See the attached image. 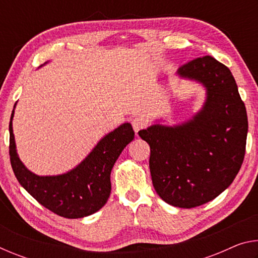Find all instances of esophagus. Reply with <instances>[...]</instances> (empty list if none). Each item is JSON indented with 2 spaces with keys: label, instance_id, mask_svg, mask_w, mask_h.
Listing matches in <instances>:
<instances>
[{
  "label": "esophagus",
  "instance_id": "esophagus-1",
  "mask_svg": "<svg viewBox=\"0 0 258 258\" xmlns=\"http://www.w3.org/2000/svg\"><path fill=\"white\" fill-rule=\"evenodd\" d=\"M131 124H132L135 133H138L139 131H141L146 126L145 119H143L142 117H134L132 121H131Z\"/></svg>",
  "mask_w": 258,
  "mask_h": 258
}]
</instances>
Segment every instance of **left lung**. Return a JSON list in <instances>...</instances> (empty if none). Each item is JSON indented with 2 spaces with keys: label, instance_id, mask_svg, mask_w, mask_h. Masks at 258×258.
<instances>
[{
  "label": "left lung",
  "instance_id": "1",
  "mask_svg": "<svg viewBox=\"0 0 258 258\" xmlns=\"http://www.w3.org/2000/svg\"><path fill=\"white\" fill-rule=\"evenodd\" d=\"M206 86L202 111L184 124L152 125L139 135L150 146L152 184L172 206L194 208L222 194L241 167L248 132L244 103L230 69L205 55L178 68Z\"/></svg>",
  "mask_w": 258,
  "mask_h": 258
}]
</instances>
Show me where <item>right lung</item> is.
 Listing matches in <instances>:
<instances>
[{"label": "right lung", "instance_id": "obj_1", "mask_svg": "<svg viewBox=\"0 0 258 258\" xmlns=\"http://www.w3.org/2000/svg\"><path fill=\"white\" fill-rule=\"evenodd\" d=\"M9 154L12 169L21 186L42 206L66 218H81L98 212L110 196V173L121 151L134 139L132 125L125 123L106 135L82 163L62 175L38 176L21 163L12 131Z\"/></svg>", "mask_w": 258, "mask_h": 258}]
</instances>
